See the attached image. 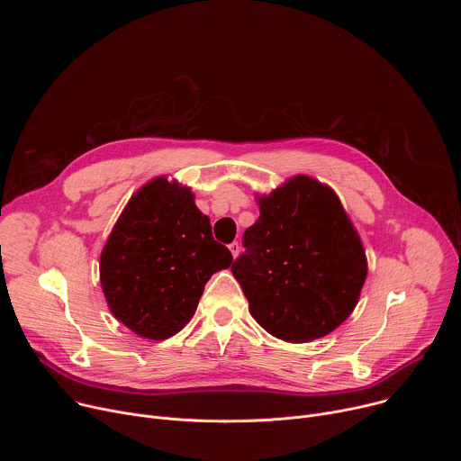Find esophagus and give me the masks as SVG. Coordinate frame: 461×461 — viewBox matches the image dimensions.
<instances>
[{"instance_id": "1", "label": "esophagus", "mask_w": 461, "mask_h": 461, "mask_svg": "<svg viewBox=\"0 0 461 461\" xmlns=\"http://www.w3.org/2000/svg\"><path fill=\"white\" fill-rule=\"evenodd\" d=\"M228 248H230V251H231V255H233V258H237L239 253H240V244H239V242H231Z\"/></svg>"}]
</instances>
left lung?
Here are the masks:
<instances>
[{
  "label": "left lung",
  "instance_id": "obj_1",
  "mask_svg": "<svg viewBox=\"0 0 461 461\" xmlns=\"http://www.w3.org/2000/svg\"><path fill=\"white\" fill-rule=\"evenodd\" d=\"M260 217L233 260L253 319L288 343L330 334L352 313L366 279V255L339 196L297 175L257 199Z\"/></svg>",
  "mask_w": 461,
  "mask_h": 461
}]
</instances>
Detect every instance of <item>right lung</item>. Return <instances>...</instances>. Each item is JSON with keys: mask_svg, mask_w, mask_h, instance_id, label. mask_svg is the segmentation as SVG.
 I'll return each mask as SVG.
<instances>
[{"mask_svg": "<svg viewBox=\"0 0 461 461\" xmlns=\"http://www.w3.org/2000/svg\"><path fill=\"white\" fill-rule=\"evenodd\" d=\"M231 260L191 189L157 176L118 217L100 255V283L120 322L164 341L189 322L210 277Z\"/></svg>", "mask_w": 461, "mask_h": 461, "instance_id": "obj_1", "label": "right lung"}]
</instances>
